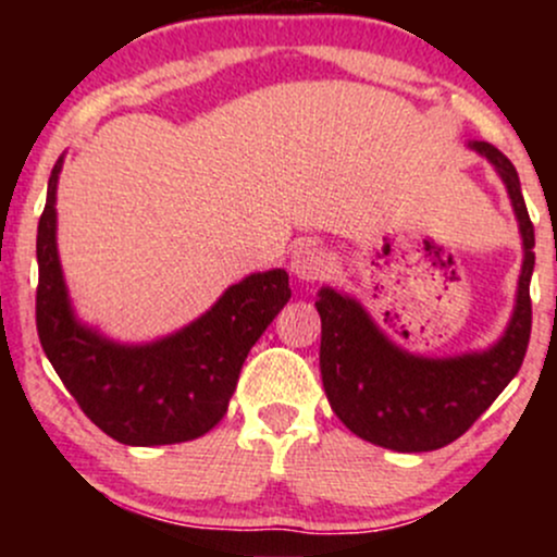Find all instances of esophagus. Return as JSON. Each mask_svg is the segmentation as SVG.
<instances>
[{
  "label": "esophagus",
  "mask_w": 557,
  "mask_h": 557,
  "mask_svg": "<svg viewBox=\"0 0 557 557\" xmlns=\"http://www.w3.org/2000/svg\"><path fill=\"white\" fill-rule=\"evenodd\" d=\"M332 270V257L324 251L322 246H298L290 257V272L296 274L298 280L304 283H317V280L327 277V272Z\"/></svg>",
  "instance_id": "34e87169"
}]
</instances>
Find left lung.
<instances>
[{
    "label": "left lung",
    "mask_w": 557,
    "mask_h": 557,
    "mask_svg": "<svg viewBox=\"0 0 557 557\" xmlns=\"http://www.w3.org/2000/svg\"><path fill=\"white\" fill-rule=\"evenodd\" d=\"M500 172L523 238L519 298L505 335L482 354L456 359H421L376 330L354 298L332 287L319 290L317 311L322 317L324 393L332 411L367 443L398 453H426L450 445L492 406V400L519 374L532 335L534 225L523 203L519 172L492 144H471Z\"/></svg>",
    "instance_id": "8db88e82"
}]
</instances>
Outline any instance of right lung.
<instances>
[{"label": "right lung", "instance_id": "add662e5", "mask_svg": "<svg viewBox=\"0 0 557 557\" xmlns=\"http://www.w3.org/2000/svg\"><path fill=\"white\" fill-rule=\"evenodd\" d=\"M49 177L38 220L36 330L44 354L81 411L123 445H172L201 437L227 413L251 345L290 298L285 270L227 287L194 324L151 345H117L83 327L70 309L57 259L54 190Z\"/></svg>", "mask_w": 557, "mask_h": 557}]
</instances>
